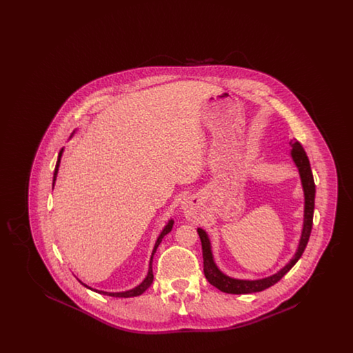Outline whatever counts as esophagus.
<instances>
[{
	"instance_id": "1",
	"label": "esophagus",
	"mask_w": 353,
	"mask_h": 353,
	"mask_svg": "<svg viewBox=\"0 0 353 353\" xmlns=\"http://www.w3.org/2000/svg\"><path fill=\"white\" fill-rule=\"evenodd\" d=\"M183 212L185 217L189 219H196L199 214V201L196 197H186L183 201Z\"/></svg>"
}]
</instances>
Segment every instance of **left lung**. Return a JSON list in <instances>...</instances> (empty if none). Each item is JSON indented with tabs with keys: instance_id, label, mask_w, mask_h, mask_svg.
Wrapping results in <instances>:
<instances>
[{
	"instance_id": "8db88e82",
	"label": "left lung",
	"mask_w": 353,
	"mask_h": 353,
	"mask_svg": "<svg viewBox=\"0 0 353 353\" xmlns=\"http://www.w3.org/2000/svg\"><path fill=\"white\" fill-rule=\"evenodd\" d=\"M290 145L292 147L291 151V157L295 163V165L299 169L301 180H302L303 192H304V223H303L302 236L299 242V248L295 252L294 258L285 265V268L279 270L276 274L258 279V281H242V279H234L223 272L219 271V268L214 263L213 254L210 249V241L208 238V234L202 230L197 229V233L200 235L202 245V258H203V274L208 279V282L219 291L226 292V294H252V292H259L271 285L278 283L285 274L292 269V266L299 261L302 256L304 249L308 243L311 230H312V219H314V208H315V183H314V176L312 170L310 165V160L303 150L302 145L299 141H290Z\"/></svg>"
}]
</instances>
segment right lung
<instances>
[{
    "label": "right lung",
    "instance_id": "right-lung-1",
    "mask_svg": "<svg viewBox=\"0 0 353 353\" xmlns=\"http://www.w3.org/2000/svg\"><path fill=\"white\" fill-rule=\"evenodd\" d=\"M62 152L63 150H61L59 152V154H58V160H57V165H55V169H54V179H52V186H54V183H55V179H57V173H58V168H59V163H61V156H62ZM172 226H173V221L170 219L168 222V225L164 228V230L161 232V234L159 235V238H157V241H156V243H154V248H153V252H152L151 261H150V270H148V275H147V278L140 283V285H137V287H134L132 290H130V291H124V292H105V291H99V290H92L91 287H88V285H84L82 283L81 281V283L84 285V287H87V288H90V290H92V291H95V292H99V294H103V295H108V296H114V298H131V296H139V295H141L150 285H152V282H153V271H152V259H153V255H154V252L157 250V248H159V245H160V242H161V239L164 238V235L168 234L169 232L172 230Z\"/></svg>",
    "mask_w": 353,
    "mask_h": 353
}]
</instances>
